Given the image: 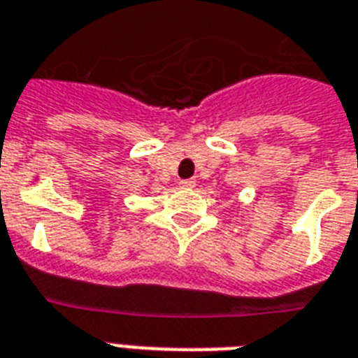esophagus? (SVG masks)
Wrapping results in <instances>:
<instances>
[{
	"instance_id": "1",
	"label": "esophagus",
	"mask_w": 358,
	"mask_h": 358,
	"mask_svg": "<svg viewBox=\"0 0 358 358\" xmlns=\"http://www.w3.org/2000/svg\"><path fill=\"white\" fill-rule=\"evenodd\" d=\"M179 185H181V189H192V187H194V181H192V179H185V181H181Z\"/></svg>"
}]
</instances>
